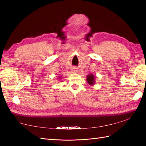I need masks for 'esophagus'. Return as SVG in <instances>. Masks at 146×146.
<instances>
[{
	"label": "esophagus",
	"mask_w": 146,
	"mask_h": 146,
	"mask_svg": "<svg viewBox=\"0 0 146 146\" xmlns=\"http://www.w3.org/2000/svg\"><path fill=\"white\" fill-rule=\"evenodd\" d=\"M71 71L74 73H76V72H78V70H77V68H76L75 67H73L72 68V69H71Z\"/></svg>",
	"instance_id": "obj_1"
}]
</instances>
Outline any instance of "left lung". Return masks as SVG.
<instances>
[{
    "label": "left lung",
    "instance_id": "8db88e82",
    "mask_svg": "<svg viewBox=\"0 0 146 146\" xmlns=\"http://www.w3.org/2000/svg\"><path fill=\"white\" fill-rule=\"evenodd\" d=\"M86 81H87V83L90 85L93 86L95 85V76L93 75V74H90V75L86 76Z\"/></svg>",
    "mask_w": 146,
    "mask_h": 146
}]
</instances>
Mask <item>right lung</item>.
Instances as JSON below:
<instances>
[{
  "instance_id": "add662e5",
  "label": "right lung",
  "mask_w": 146,
  "mask_h": 146,
  "mask_svg": "<svg viewBox=\"0 0 146 146\" xmlns=\"http://www.w3.org/2000/svg\"><path fill=\"white\" fill-rule=\"evenodd\" d=\"M61 76H59V78H58V79H59V80H61Z\"/></svg>"
}]
</instances>
